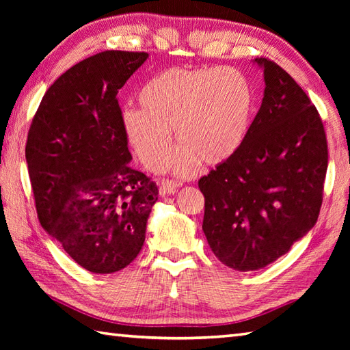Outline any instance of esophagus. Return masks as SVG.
<instances>
[{
  "label": "esophagus",
  "mask_w": 350,
  "mask_h": 350,
  "mask_svg": "<svg viewBox=\"0 0 350 350\" xmlns=\"http://www.w3.org/2000/svg\"><path fill=\"white\" fill-rule=\"evenodd\" d=\"M180 185L174 182V180H162L161 185H159V194L163 197V196H168V194H174V192L179 189Z\"/></svg>",
  "instance_id": "1"
}]
</instances>
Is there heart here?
<instances>
[{
    "label": "heart",
    "mask_w": 350,
    "mask_h": 350,
    "mask_svg": "<svg viewBox=\"0 0 350 350\" xmlns=\"http://www.w3.org/2000/svg\"><path fill=\"white\" fill-rule=\"evenodd\" d=\"M141 109L128 108L122 124L131 146L148 168L159 170L173 150V135L182 148L174 161L180 174L197 162L228 159L247 135L254 93L248 77L234 68L168 69L141 88Z\"/></svg>",
    "instance_id": "b5f03b06"
}]
</instances>
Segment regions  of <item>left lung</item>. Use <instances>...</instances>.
I'll return each instance as SVG.
<instances>
[{"label":"left lung","instance_id":"8db88e82","mask_svg":"<svg viewBox=\"0 0 350 350\" xmlns=\"http://www.w3.org/2000/svg\"><path fill=\"white\" fill-rule=\"evenodd\" d=\"M265 96L239 148L198 180L203 232L232 269H262L314 227L323 200L328 143L316 107L269 58Z\"/></svg>","mask_w":350,"mask_h":350}]
</instances>
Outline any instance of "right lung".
Returning <instances> with one entry per match:
<instances>
[{
	"mask_svg": "<svg viewBox=\"0 0 350 350\" xmlns=\"http://www.w3.org/2000/svg\"><path fill=\"white\" fill-rule=\"evenodd\" d=\"M147 52L103 51L52 84L28 131L25 158L37 217L63 250L94 273L133 262L158 185L133 170L117 93Z\"/></svg>",
	"mask_w": 350,
	"mask_h": 350,
	"instance_id": "right-lung-1",
	"label": "right lung"
}]
</instances>
